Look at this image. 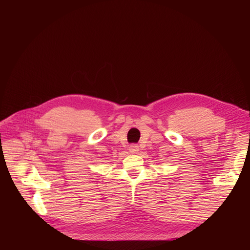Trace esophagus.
I'll return each mask as SVG.
<instances>
[{
  "label": "esophagus",
  "instance_id": "esophagus-1",
  "mask_svg": "<svg viewBox=\"0 0 250 250\" xmlns=\"http://www.w3.org/2000/svg\"><path fill=\"white\" fill-rule=\"evenodd\" d=\"M138 150H139V148L136 145H132L129 146V152L132 154H136L138 152Z\"/></svg>",
  "mask_w": 250,
  "mask_h": 250
}]
</instances>
